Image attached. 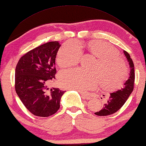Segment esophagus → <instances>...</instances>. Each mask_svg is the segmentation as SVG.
<instances>
[{
    "label": "esophagus",
    "mask_w": 146,
    "mask_h": 146,
    "mask_svg": "<svg viewBox=\"0 0 146 146\" xmlns=\"http://www.w3.org/2000/svg\"><path fill=\"white\" fill-rule=\"evenodd\" d=\"M80 92V93L81 94L82 97V98H83V99L87 100H89L91 99V96H90L89 95L86 94H84V93H82L81 92Z\"/></svg>",
    "instance_id": "1"
}]
</instances>
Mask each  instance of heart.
Wrapping results in <instances>:
<instances>
[{"label":"heart","mask_w":146,"mask_h":146,"mask_svg":"<svg viewBox=\"0 0 146 146\" xmlns=\"http://www.w3.org/2000/svg\"><path fill=\"white\" fill-rule=\"evenodd\" d=\"M90 52L94 55L98 61L94 71H87L80 68L66 69L60 71L58 80L64 88L83 92L96 88L102 82L107 90H115L123 84L128 76V69L124 60L119 56L118 50L104 41H94L88 46ZM82 57L78 44L67 42L59 49L56 61L60 66L77 64Z\"/></svg>","instance_id":"obj_1"}]
</instances>
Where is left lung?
<instances>
[{
	"label": "left lung",
	"instance_id": "1",
	"mask_svg": "<svg viewBox=\"0 0 146 146\" xmlns=\"http://www.w3.org/2000/svg\"><path fill=\"white\" fill-rule=\"evenodd\" d=\"M123 52L127 60H128L129 69H130L129 77L128 80L124 82L123 87L110 94V96L108 98L107 102L104 104L102 109L94 113L97 115L106 116L115 113L123 107L126 100H128L129 95L133 91L135 82L134 64L128 53L125 50H124Z\"/></svg>",
	"mask_w": 146,
	"mask_h": 146
}]
</instances>
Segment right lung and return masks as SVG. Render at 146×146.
I'll use <instances>...</instances> for the list:
<instances>
[{
	"label": "right lung",
	"mask_w": 146,
	"mask_h": 146,
	"mask_svg": "<svg viewBox=\"0 0 146 146\" xmlns=\"http://www.w3.org/2000/svg\"><path fill=\"white\" fill-rule=\"evenodd\" d=\"M60 46L58 41H51L36 47L23 55L16 67V92L29 112L36 116L48 117L60 108L64 91L48 87L55 78V58Z\"/></svg>",
	"instance_id": "1"
}]
</instances>
